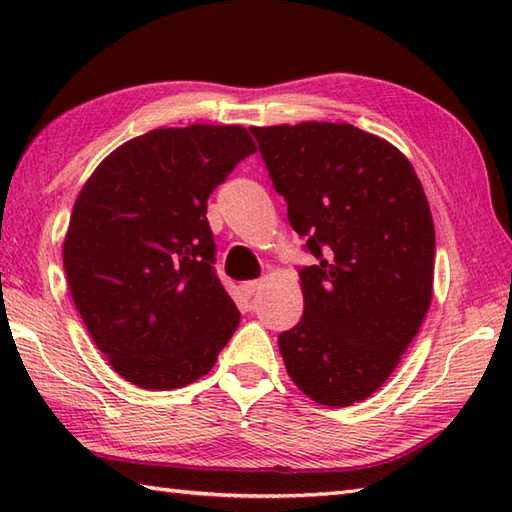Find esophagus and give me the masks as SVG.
Wrapping results in <instances>:
<instances>
[{
  "mask_svg": "<svg viewBox=\"0 0 512 512\" xmlns=\"http://www.w3.org/2000/svg\"><path fill=\"white\" fill-rule=\"evenodd\" d=\"M242 290L246 297H255L257 292L262 290V284H259V281H246V284H242Z\"/></svg>",
  "mask_w": 512,
  "mask_h": 512,
  "instance_id": "esophagus-1",
  "label": "esophagus"
}]
</instances>
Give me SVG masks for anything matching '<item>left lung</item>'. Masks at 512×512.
<instances>
[{"label":"left lung","instance_id":"obj_1","mask_svg":"<svg viewBox=\"0 0 512 512\" xmlns=\"http://www.w3.org/2000/svg\"><path fill=\"white\" fill-rule=\"evenodd\" d=\"M268 176L317 264L301 268L303 317L279 334L288 376L319 405L369 398L431 306L436 231L400 149L350 123L250 127Z\"/></svg>","mask_w":512,"mask_h":512}]
</instances>
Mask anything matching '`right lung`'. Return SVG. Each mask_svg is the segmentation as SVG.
I'll use <instances>...</instances> for the list:
<instances>
[{"mask_svg":"<svg viewBox=\"0 0 512 512\" xmlns=\"http://www.w3.org/2000/svg\"><path fill=\"white\" fill-rule=\"evenodd\" d=\"M255 151L242 125L160 127L114 149L76 195L65 277L127 383L187 387L237 330L239 310L213 270L206 200Z\"/></svg>","mask_w":512,"mask_h":512,"instance_id":"obj_1","label":"right lung"}]
</instances>
